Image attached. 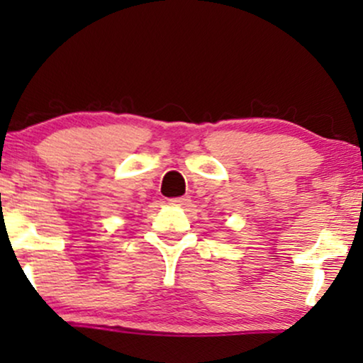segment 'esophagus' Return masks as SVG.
I'll list each match as a JSON object with an SVG mask.
<instances>
[{
	"instance_id": "34e87169",
	"label": "esophagus",
	"mask_w": 363,
	"mask_h": 363,
	"mask_svg": "<svg viewBox=\"0 0 363 363\" xmlns=\"http://www.w3.org/2000/svg\"><path fill=\"white\" fill-rule=\"evenodd\" d=\"M169 203H170V205H174V206H187L191 203V198H189V196H181V198L169 199Z\"/></svg>"
}]
</instances>
